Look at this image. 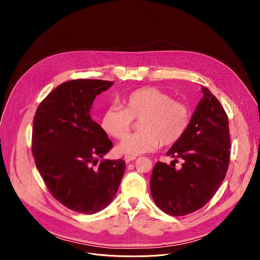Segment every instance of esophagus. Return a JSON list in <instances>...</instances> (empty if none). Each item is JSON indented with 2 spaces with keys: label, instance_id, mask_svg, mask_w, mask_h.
Here are the masks:
<instances>
[{
  "label": "esophagus",
  "instance_id": "34e87169",
  "mask_svg": "<svg viewBox=\"0 0 260 260\" xmlns=\"http://www.w3.org/2000/svg\"><path fill=\"white\" fill-rule=\"evenodd\" d=\"M137 157L136 156H134V155H125L124 156V160L126 161V162H129V161H132V160H135Z\"/></svg>",
  "mask_w": 260,
  "mask_h": 260
}]
</instances>
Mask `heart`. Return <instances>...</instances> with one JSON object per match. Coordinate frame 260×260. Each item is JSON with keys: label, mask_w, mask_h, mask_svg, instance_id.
Segmentation results:
<instances>
[{"label": "heart", "mask_w": 260, "mask_h": 260, "mask_svg": "<svg viewBox=\"0 0 260 260\" xmlns=\"http://www.w3.org/2000/svg\"><path fill=\"white\" fill-rule=\"evenodd\" d=\"M123 108L112 105L105 110L102 127L115 139L124 138L140 120V132L127 136L117 147L121 153L138 155L150 152L160 145L175 144L189 125L191 112L188 105L175 101L169 93L146 87L133 91L123 100Z\"/></svg>", "instance_id": "heart-1"}]
</instances>
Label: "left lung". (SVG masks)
Listing matches in <instances>:
<instances>
[{
	"label": "left lung",
	"instance_id": "obj_1",
	"mask_svg": "<svg viewBox=\"0 0 260 260\" xmlns=\"http://www.w3.org/2000/svg\"><path fill=\"white\" fill-rule=\"evenodd\" d=\"M184 136L168 151L171 166L157 161L150 179L155 205L171 216H184L203 208L224 180L231 159L229 118L218 99L203 87ZM182 159L180 170L176 158Z\"/></svg>",
	"mask_w": 260,
	"mask_h": 260
}]
</instances>
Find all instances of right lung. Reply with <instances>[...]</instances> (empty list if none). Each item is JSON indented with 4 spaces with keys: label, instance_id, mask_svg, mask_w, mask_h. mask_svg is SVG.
<instances>
[{
    "label": "right lung",
    "instance_id": "add662e5",
    "mask_svg": "<svg viewBox=\"0 0 260 260\" xmlns=\"http://www.w3.org/2000/svg\"><path fill=\"white\" fill-rule=\"evenodd\" d=\"M113 83L63 82L40 103L32 120L36 167L52 197L78 213L105 209L114 200L124 174L122 159H102L113 143L90 115L95 96Z\"/></svg>",
    "mask_w": 260,
    "mask_h": 260
}]
</instances>
